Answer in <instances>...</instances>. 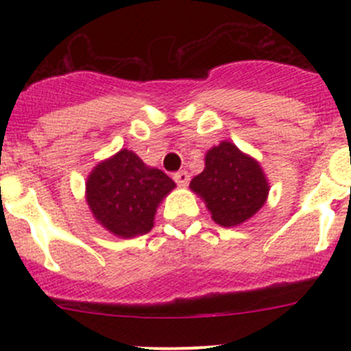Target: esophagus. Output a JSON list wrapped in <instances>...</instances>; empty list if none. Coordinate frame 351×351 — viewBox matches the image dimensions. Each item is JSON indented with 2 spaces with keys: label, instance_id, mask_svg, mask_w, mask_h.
Wrapping results in <instances>:
<instances>
[{
  "label": "esophagus",
  "instance_id": "obj_1",
  "mask_svg": "<svg viewBox=\"0 0 351 351\" xmlns=\"http://www.w3.org/2000/svg\"><path fill=\"white\" fill-rule=\"evenodd\" d=\"M173 180H175L180 186H186L190 182V175H189V171H185V169H183V171L175 173V175H173Z\"/></svg>",
  "mask_w": 351,
  "mask_h": 351
}]
</instances>
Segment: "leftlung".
I'll list each match as a JSON object with an SVG mask.
<instances>
[{
	"mask_svg": "<svg viewBox=\"0 0 351 351\" xmlns=\"http://www.w3.org/2000/svg\"><path fill=\"white\" fill-rule=\"evenodd\" d=\"M190 189L204 200L215 224L234 228L263 207L270 183L253 156L222 141L207 151L204 171L190 182Z\"/></svg>",
	"mask_w": 351,
	"mask_h": 351,
	"instance_id": "1",
	"label": "left lung"
}]
</instances>
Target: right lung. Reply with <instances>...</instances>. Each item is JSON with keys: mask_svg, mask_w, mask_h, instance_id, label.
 I'll list each match as a JSON object with an SVG mask.
<instances>
[{"mask_svg": "<svg viewBox=\"0 0 351 351\" xmlns=\"http://www.w3.org/2000/svg\"><path fill=\"white\" fill-rule=\"evenodd\" d=\"M175 182L151 168L134 151L120 149L98 162L86 180V204L95 221L117 238L149 232L162 198Z\"/></svg>", "mask_w": 351, "mask_h": 351, "instance_id": "obj_1", "label": "right lung"}]
</instances>
